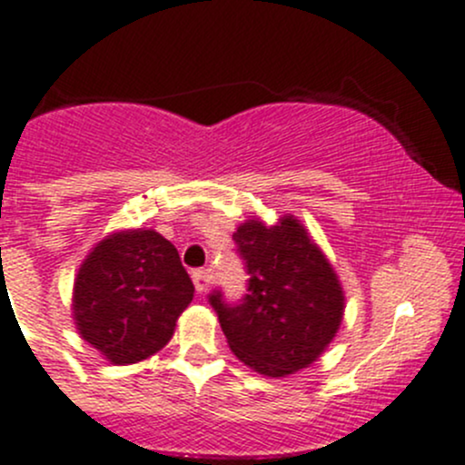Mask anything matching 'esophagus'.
<instances>
[{
  "label": "esophagus",
  "mask_w": 465,
  "mask_h": 465,
  "mask_svg": "<svg viewBox=\"0 0 465 465\" xmlns=\"http://www.w3.org/2000/svg\"><path fill=\"white\" fill-rule=\"evenodd\" d=\"M193 282H194V286H197L199 293H208L210 286H213V277H210V272L205 271V268L193 271Z\"/></svg>",
  "instance_id": "esophagus-1"
}]
</instances>
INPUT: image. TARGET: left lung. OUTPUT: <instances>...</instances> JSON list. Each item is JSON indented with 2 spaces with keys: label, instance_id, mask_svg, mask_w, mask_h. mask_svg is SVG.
Here are the masks:
<instances>
[{
  "label": "left lung",
  "instance_id": "1",
  "mask_svg": "<svg viewBox=\"0 0 465 465\" xmlns=\"http://www.w3.org/2000/svg\"><path fill=\"white\" fill-rule=\"evenodd\" d=\"M246 264L248 293L228 304L210 293L232 353L271 378L289 376L318 361L336 338L344 313L340 280L293 214L275 226L248 219L232 234Z\"/></svg>",
  "mask_w": 465,
  "mask_h": 465
}]
</instances>
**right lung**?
I'll return each instance as SVG.
<instances>
[{
	"label": "right lung",
	"mask_w": 465,
	"mask_h": 465,
	"mask_svg": "<svg viewBox=\"0 0 465 465\" xmlns=\"http://www.w3.org/2000/svg\"><path fill=\"white\" fill-rule=\"evenodd\" d=\"M194 286L176 248L156 231L104 237L74 284L78 333L112 365L150 358L170 342Z\"/></svg>",
	"instance_id": "obj_1"
}]
</instances>
